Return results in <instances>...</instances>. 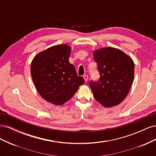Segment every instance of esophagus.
<instances>
[{
  "label": "esophagus",
  "mask_w": 156,
  "mask_h": 156,
  "mask_svg": "<svg viewBox=\"0 0 156 156\" xmlns=\"http://www.w3.org/2000/svg\"><path fill=\"white\" fill-rule=\"evenodd\" d=\"M83 77L84 78V81H87V80H88V75H83Z\"/></svg>",
  "instance_id": "1"
}]
</instances>
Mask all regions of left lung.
Wrapping results in <instances>:
<instances>
[{"label":"left lung","instance_id":"obj_1","mask_svg":"<svg viewBox=\"0 0 156 156\" xmlns=\"http://www.w3.org/2000/svg\"><path fill=\"white\" fill-rule=\"evenodd\" d=\"M100 78L90 81L94 96L105 107L119 105L128 94L134 79L133 60L123 51L111 47L94 51Z\"/></svg>","mask_w":156,"mask_h":156}]
</instances>
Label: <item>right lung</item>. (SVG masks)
Masks as SVG:
<instances>
[{
    "label": "right lung",
    "instance_id": "1",
    "mask_svg": "<svg viewBox=\"0 0 156 156\" xmlns=\"http://www.w3.org/2000/svg\"><path fill=\"white\" fill-rule=\"evenodd\" d=\"M71 50L68 45H56L36 55L31 62V76L37 92L56 105L70 100L84 83L69 62Z\"/></svg>",
    "mask_w": 156,
    "mask_h": 156
}]
</instances>
